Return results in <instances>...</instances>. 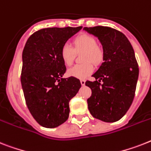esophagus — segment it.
Wrapping results in <instances>:
<instances>
[{
  "instance_id": "1",
  "label": "esophagus",
  "mask_w": 151,
  "mask_h": 151,
  "mask_svg": "<svg viewBox=\"0 0 151 151\" xmlns=\"http://www.w3.org/2000/svg\"><path fill=\"white\" fill-rule=\"evenodd\" d=\"M81 84L82 86L85 85V81L84 80H81Z\"/></svg>"
}]
</instances>
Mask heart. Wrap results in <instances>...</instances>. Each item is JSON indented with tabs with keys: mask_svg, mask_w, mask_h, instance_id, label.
<instances>
[{
	"mask_svg": "<svg viewBox=\"0 0 151 151\" xmlns=\"http://www.w3.org/2000/svg\"><path fill=\"white\" fill-rule=\"evenodd\" d=\"M73 48L68 43H64L60 49V58L65 65L70 66L73 63L76 53L83 52L82 61L84 63L76 64L67 71L70 77L85 79L94 72L95 65H100L104 60V50L101 46L97 44L95 37L90 34L83 33L73 40Z\"/></svg>",
	"mask_w": 151,
	"mask_h": 151,
	"instance_id": "heart-1",
	"label": "heart"
}]
</instances>
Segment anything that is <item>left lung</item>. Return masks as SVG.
Masks as SVG:
<instances>
[{
  "instance_id": "obj_1",
  "label": "left lung",
  "mask_w": 151,
  "mask_h": 151,
  "mask_svg": "<svg viewBox=\"0 0 151 151\" xmlns=\"http://www.w3.org/2000/svg\"><path fill=\"white\" fill-rule=\"evenodd\" d=\"M84 29L99 38L105 53L104 62L92 75L96 81L85 83L91 89L88 109L98 119L116 122L127 113L135 96L139 67L134 50L127 36L116 29L106 26Z\"/></svg>"
}]
</instances>
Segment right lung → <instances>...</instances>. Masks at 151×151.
I'll return each instance as SVG.
<instances>
[{"mask_svg": "<svg viewBox=\"0 0 151 151\" xmlns=\"http://www.w3.org/2000/svg\"><path fill=\"white\" fill-rule=\"evenodd\" d=\"M81 29L82 26L40 29L25 43L21 83L27 107L42 127L55 128L69 117V102L81 84L73 77L62 78L66 67L60 52L63 44Z\"/></svg>", "mask_w": 151, "mask_h": 151, "instance_id": "obj_1", "label": "right lung"}]
</instances>
